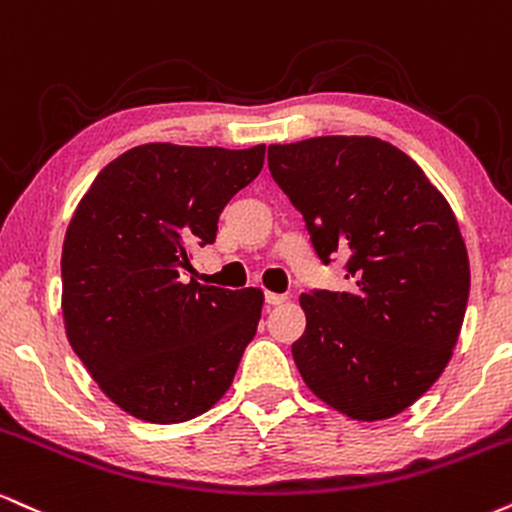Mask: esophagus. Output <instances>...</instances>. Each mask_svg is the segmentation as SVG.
<instances>
[{
    "label": "esophagus",
    "mask_w": 512,
    "mask_h": 512,
    "mask_svg": "<svg viewBox=\"0 0 512 512\" xmlns=\"http://www.w3.org/2000/svg\"><path fill=\"white\" fill-rule=\"evenodd\" d=\"M287 294H278V292H266V302L268 304H273V306H278V304H285L287 302Z\"/></svg>",
    "instance_id": "obj_1"
}]
</instances>
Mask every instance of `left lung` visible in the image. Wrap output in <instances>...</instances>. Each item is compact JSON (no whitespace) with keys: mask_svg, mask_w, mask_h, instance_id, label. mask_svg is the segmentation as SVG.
I'll return each instance as SVG.
<instances>
[{"mask_svg":"<svg viewBox=\"0 0 512 512\" xmlns=\"http://www.w3.org/2000/svg\"><path fill=\"white\" fill-rule=\"evenodd\" d=\"M323 263L347 254L345 292L302 294L292 345L318 400L359 422L405 412L443 374L470 297L458 218L422 167L376 136H316L268 148Z\"/></svg>","mask_w":512,"mask_h":512,"instance_id":"8db88e82","label":"left lung"}]
</instances>
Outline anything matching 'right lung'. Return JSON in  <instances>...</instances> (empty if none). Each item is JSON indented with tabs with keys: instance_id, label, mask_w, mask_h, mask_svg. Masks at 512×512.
Instances as JSON below:
<instances>
[{
	"instance_id": "obj_1",
	"label": "right lung",
	"mask_w": 512,
	"mask_h": 512,
	"mask_svg": "<svg viewBox=\"0 0 512 512\" xmlns=\"http://www.w3.org/2000/svg\"><path fill=\"white\" fill-rule=\"evenodd\" d=\"M263 158V143H146L102 167L78 201L62 249L64 330L102 393L131 417L182 424L230 390L263 290L201 285L184 270Z\"/></svg>"
}]
</instances>
